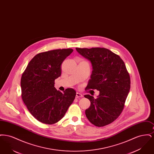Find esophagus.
I'll return each mask as SVG.
<instances>
[{"label": "esophagus", "instance_id": "obj_1", "mask_svg": "<svg viewBox=\"0 0 154 154\" xmlns=\"http://www.w3.org/2000/svg\"><path fill=\"white\" fill-rule=\"evenodd\" d=\"M83 96V95L82 94H81L79 92H77L76 93V96H75V97L76 98H79V97H82Z\"/></svg>", "mask_w": 154, "mask_h": 154}]
</instances>
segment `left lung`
Returning <instances> with one entry per match:
<instances>
[{"mask_svg": "<svg viewBox=\"0 0 154 154\" xmlns=\"http://www.w3.org/2000/svg\"><path fill=\"white\" fill-rule=\"evenodd\" d=\"M76 51L91 63L92 72L88 89L99 91L97 98L86 95L91 106L85 110L88 120L98 127L110 124L124 107L131 88V79L122 59L104 48H80Z\"/></svg>", "mask_w": 154, "mask_h": 154, "instance_id": "obj_1", "label": "left lung"}]
</instances>
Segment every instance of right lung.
<instances>
[{
    "instance_id": "right-lung-1",
    "label": "right lung",
    "mask_w": 154,
    "mask_h": 154,
    "mask_svg": "<svg viewBox=\"0 0 154 154\" xmlns=\"http://www.w3.org/2000/svg\"><path fill=\"white\" fill-rule=\"evenodd\" d=\"M73 51L67 48L39 53L22 74L23 102L30 114L43 124L58 122L75 99L76 92L73 89L67 88L62 93L54 87L55 80L61 75L62 63Z\"/></svg>"
}]
</instances>
